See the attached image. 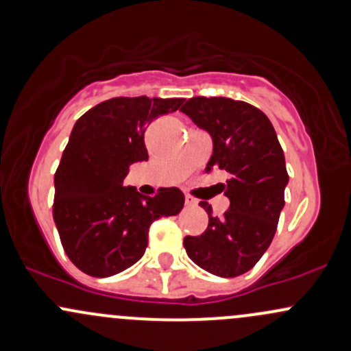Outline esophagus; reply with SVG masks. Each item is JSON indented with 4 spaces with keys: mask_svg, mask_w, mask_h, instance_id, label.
Returning <instances> with one entry per match:
<instances>
[{
    "mask_svg": "<svg viewBox=\"0 0 351 351\" xmlns=\"http://www.w3.org/2000/svg\"><path fill=\"white\" fill-rule=\"evenodd\" d=\"M185 205L186 206H195V205H197V200H195V198H191V197H188V195H186V197H185Z\"/></svg>",
    "mask_w": 351,
    "mask_h": 351,
    "instance_id": "obj_1",
    "label": "esophagus"
}]
</instances>
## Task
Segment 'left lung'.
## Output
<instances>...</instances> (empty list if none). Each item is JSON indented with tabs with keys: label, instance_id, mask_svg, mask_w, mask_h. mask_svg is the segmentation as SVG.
Wrapping results in <instances>:
<instances>
[{
	"label": "left lung",
	"instance_id": "left-lung-1",
	"mask_svg": "<svg viewBox=\"0 0 351 351\" xmlns=\"http://www.w3.org/2000/svg\"><path fill=\"white\" fill-rule=\"evenodd\" d=\"M198 128L210 134L213 153L205 171L225 169L223 217L208 213V227L198 237H185L188 257L210 274L235 278L250 271L271 245L284 208L289 176L282 147L267 116L254 106L227 97H191L183 106Z\"/></svg>",
	"mask_w": 351,
	"mask_h": 351
}]
</instances>
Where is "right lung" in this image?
Masks as SVG:
<instances>
[{"mask_svg": "<svg viewBox=\"0 0 351 351\" xmlns=\"http://www.w3.org/2000/svg\"><path fill=\"white\" fill-rule=\"evenodd\" d=\"M182 104L183 99L114 97L73 126L53 178V220L65 254L86 274L109 278L131 267L145 254L149 225L182 212L185 195L178 188L143 197L123 185L129 166L147 161V124Z\"/></svg>", "mask_w": 351, "mask_h": 351, "instance_id": "obj_1", "label": "right lung"}]
</instances>
